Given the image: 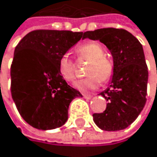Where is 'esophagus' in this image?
<instances>
[{"label": "esophagus", "mask_w": 157, "mask_h": 157, "mask_svg": "<svg viewBox=\"0 0 157 157\" xmlns=\"http://www.w3.org/2000/svg\"><path fill=\"white\" fill-rule=\"evenodd\" d=\"M83 96L86 98V99H91L92 96L90 95V94H83Z\"/></svg>", "instance_id": "esophagus-1"}]
</instances>
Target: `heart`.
Listing matches in <instances>:
<instances>
[{
    "instance_id": "heart-1",
    "label": "heart",
    "mask_w": 157,
    "mask_h": 157,
    "mask_svg": "<svg viewBox=\"0 0 157 157\" xmlns=\"http://www.w3.org/2000/svg\"><path fill=\"white\" fill-rule=\"evenodd\" d=\"M76 53L80 59L90 61L86 71L89 76L74 84L77 90L81 91L95 90L99 86L101 81L107 82L113 76V63L105 57V50L100 44L96 42L83 44L76 48ZM58 72L67 82H72L75 79L74 64L67 55L60 57L58 62Z\"/></svg>"
}]
</instances>
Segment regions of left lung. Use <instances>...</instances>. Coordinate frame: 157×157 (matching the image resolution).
Segmentation results:
<instances>
[{
  "mask_svg": "<svg viewBox=\"0 0 157 157\" xmlns=\"http://www.w3.org/2000/svg\"><path fill=\"white\" fill-rule=\"evenodd\" d=\"M100 41L110 51L113 73L109 86L102 91L107 108L94 113L93 121L103 131L115 132L129 127L146 104L148 67L140 42L125 29L100 28L84 33V39Z\"/></svg>",
  "mask_w": 157,
  "mask_h": 157,
  "instance_id": "1",
  "label": "left lung"
}]
</instances>
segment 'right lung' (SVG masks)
Returning <instances> with one entry per match:
<instances>
[{"mask_svg": "<svg viewBox=\"0 0 157 157\" xmlns=\"http://www.w3.org/2000/svg\"><path fill=\"white\" fill-rule=\"evenodd\" d=\"M84 39L83 32L34 30L17 44L11 65V95L24 120L38 130H53L68 118V107L82 94L58 72L61 56Z\"/></svg>", "mask_w": 157, "mask_h": 157, "instance_id": "1", "label": "right lung"}]
</instances>
